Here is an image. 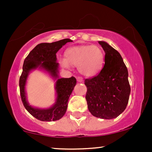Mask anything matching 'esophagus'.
I'll use <instances>...</instances> for the list:
<instances>
[{"instance_id":"esophagus-1","label":"esophagus","mask_w":152,"mask_h":152,"mask_svg":"<svg viewBox=\"0 0 152 152\" xmlns=\"http://www.w3.org/2000/svg\"><path fill=\"white\" fill-rule=\"evenodd\" d=\"M76 79H77V81L78 82H83V78L80 77V76H78V77L76 78Z\"/></svg>"}]
</instances>
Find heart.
<instances>
[{
	"mask_svg": "<svg viewBox=\"0 0 152 152\" xmlns=\"http://www.w3.org/2000/svg\"><path fill=\"white\" fill-rule=\"evenodd\" d=\"M65 57L61 61L63 66H77L79 73L88 77L98 74L104 64V51L95 45L71 47L66 50Z\"/></svg>",
	"mask_w": 152,
	"mask_h": 152,
	"instance_id": "heart-1",
	"label": "heart"
}]
</instances>
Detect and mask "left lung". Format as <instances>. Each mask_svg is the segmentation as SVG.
Masks as SVG:
<instances>
[{"label":"left lung","mask_w":152,"mask_h":152,"mask_svg":"<svg viewBox=\"0 0 152 152\" xmlns=\"http://www.w3.org/2000/svg\"><path fill=\"white\" fill-rule=\"evenodd\" d=\"M105 52V64L96 76L85 79L86 99L93 116L111 119L126 108L131 88L128 70L120 53L104 41H99Z\"/></svg>","instance_id":"obj_1"}]
</instances>
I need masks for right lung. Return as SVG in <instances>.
<instances>
[{"mask_svg":"<svg viewBox=\"0 0 152 152\" xmlns=\"http://www.w3.org/2000/svg\"><path fill=\"white\" fill-rule=\"evenodd\" d=\"M68 42H72L69 38L60 40L53 43H42L38 44L25 58L23 72L19 80L20 97L24 107L35 118L40 121H51L61 118L67 109L69 96L76 84V79L71 78H58V63L56 61L58 50ZM39 67L46 70L54 79H57L55 89L57 97L54 105L49 109L34 108L29 105L25 96V83L29 72Z\"/></svg>","mask_w":152,"mask_h":152,"instance_id":"obj_1","label":"right lung"}]
</instances>
